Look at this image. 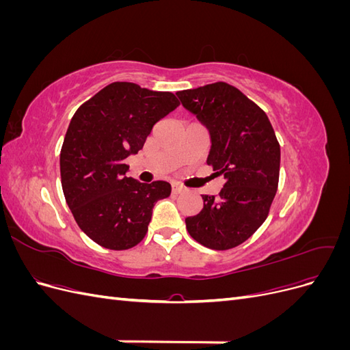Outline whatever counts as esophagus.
Listing matches in <instances>:
<instances>
[{
  "label": "esophagus",
  "mask_w": 350,
  "mask_h": 350,
  "mask_svg": "<svg viewBox=\"0 0 350 350\" xmlns=\"http://www.w3.org/2000/svg\"><path fill=\"white\" fill-rule=\"evenodd\" d=\"M183 191H184V187L178 185V184H174V185H172V193H174V194H179V193H183Z\"/></svg>",
  "instance_id": "1"
}]
</instances>
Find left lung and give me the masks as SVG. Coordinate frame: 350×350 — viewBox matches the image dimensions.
Masks as SVG:
<instances>
[{
	"label": "left lung",
	"instance_id": "1",
	"mask_svg": "<svg viewBox=\"0 0 350 350\" xmlns=\"http://www.w3.org/2000/svg\"><path fill=\"white\" fill-rule=\"evenodd\" d=\"M176 96L207 126V165L225 178L217 196H201L204 206L185 219L187 230L210 250L235 248L269 216L279 185L280 144L266 112L225 81Z\"/></svg>",
	"mask_w": 350,
	"mask_h": 350
}]
</instances>
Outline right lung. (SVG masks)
<instances>
[{
	"label": "right lung",
	"instance_id": "obj_1",
	"mask_svg": "<svg viewBox=\"0 0 350 350\" xmlns=\"http://www.w3.org/2000/svg\"><path fill=\"white\" fill-rule=\"evenodd\" d=\"M179 100L171 92L115 81L84 102L61 147L62 191L79 228L100 247L122 251L147 234L157 200L171 184L125 176V159L143 149L153 125Z\"/></svg>",
	"mask_w": 350,
	"mask_h": 350
}]
</instances>
